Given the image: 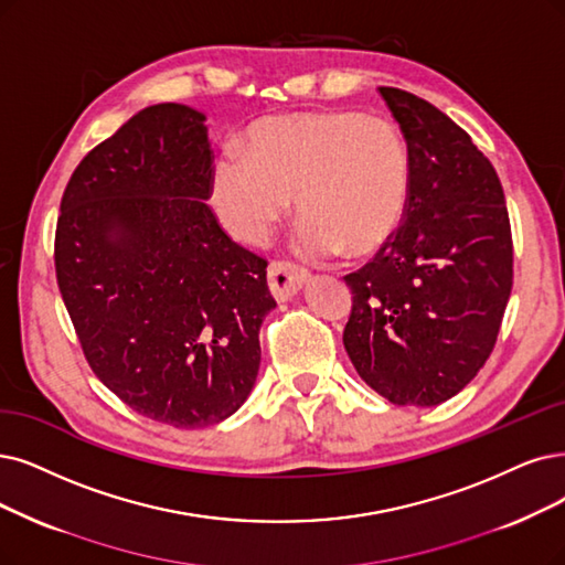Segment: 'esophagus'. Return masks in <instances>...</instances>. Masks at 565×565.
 Wrapping results in <instances>:
<instances>
[{
	"label": "esophagus",
	"mask_w": 565,
	"mask_h": 565,
	"mask_svg": "<svg viewBox=\"0 0 565 565\" xmlns=\"http://www.w3.org/2000/svg\"><path fill=\"white\" fill-rule=\"evenodd\" d=\"M307 279H309V271L296 265L271 263L267 267V284L277 302H288L290 298H296L300 294V288L307 284Z\"/></svg>",
	"instance_id": "1"
}]
</instances>
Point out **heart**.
<instances>
[{
    "label": "heart",
    "mask_w": 565,
    "mask_h": 565,
    "mask_svg": "<svg viewBox=\"0 0 565 565\" xmlns=\"http://www.w3.org/2000/svg\"><path fill=\"white\" fill-rule=\"evenodd\" d=\"M412 158L393 122L353 111L275 116L227 146L214 167L212 206L230 235L263 244L294 198L307 258L365 256L405 218Z\"/></svg>",
    "instance_id": "1"
}]
</instances>
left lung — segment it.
Masks as SVG:
<instances>
[{
  "instance_id": "1",
  "label": "left lung",
  "mask_w": 565,
  "mask_h": 565,
  "mask_svg": "<svg viewBox=\"0 0 565 565\" xmlns=\"http://www.w3.org/2000/svg\"><path fill=\"white\" fill-rule=\"evenodd\" d=\"M412 158L403 225L347 275L344 349L393 405L433 407L463 391L493 351L512 294L503 185L466 130L430 102L380 88Z\"/></svg>"
}]
</instances>
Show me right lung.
<instances>
[{
    "mask_svg": "<svg viewBox=\"0 0 565 565\" xmlns=\"http://www.w3.org/2000/svg\"><path fill=\"white\" fill-rule=\"evenodd\" d=\"M206 116L135 114L81 160L60 202L55 275L83 353L118 398L174 428L221 424L248 398L277 307L267 263L209 209Z\"/></svg>",
    "mask_w": 565,
    "mask_h": 565,
    "instance_id": "1",
    "label": "right lung"
}]
</instances>
